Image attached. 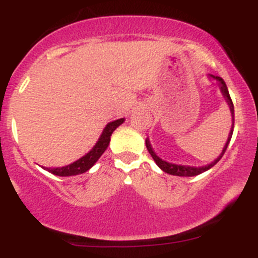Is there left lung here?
<instances>
[{"label": "left lung", "instance_id": "8db88e82", "mask_svg": "<svg viewBox=\"0 0 258 258\" xmlns=\"http://www.w3.org/2000/svg\"><path fill=\"white\" fill-rule=\"evenodd\" d=\"M211 77H212V79H215V80H217L218 82H220L221 91H222L223 96H225L226 100H227V102H228V105H230L231 113H232V118H233V117H235V112H233V102H232V100H231V96H230V93H228L227 86H226L225 81H223L222 79H221V77H218V76H212V75H211ZM233 121H235V119H233ZM232 134H233V127L231 128L230 135H228V140H227V142H226L225 147H223L222 153H221V155L218 156V157L216 158V160L213 161L212 163H210V165H207V166H204V167H191V166L173 165V163L166 162V161L161 160V158L158 157V156L156 155L155 152H153V150L151 148L150 141H148V140H146V147H147V151L150 152V155L152 156V158L155 160V162L157 163L158 167H160L162 171H165L166 173H170V175H173V176H184V177H191V176H197V175H200V173L205 172V171L210 170L211 167H213V166H215L216 163H217L218 161L222 158V156L225 155L226 150H227L228 144H230L231 137H232Z\"/></svg>", "mask_w": 258, "mask_h": 258}]
</instances>
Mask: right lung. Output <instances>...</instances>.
Here are the masks:
<instances>
[{
    "instance_id": "right-lung-1",
    "label": "right lung",
    "mask_w": 258,
    "mask_h": 258,
    "mask_svg": "<svg viewBox=\"0 0 258 258\" xmlns=\"http://www.w3.org/2000/svg\"><path fill=\"white\" fill-rule=\"evenodd\" d=\"M123 118H119L113 122H110V123L105 127V130H103L102 135H101L100 140H98L97 144L95 145V147H93L87 155H85L83 157H81L80 160H77L76 162L64 166V167L46 168V170L56 176H75L88 171L96 162H97V160L102 156V153L105 152L106 148L108 147V144H110L111 135H112V132L119 126V124L123 123Z\"/></svg>"
}]
</instances>
